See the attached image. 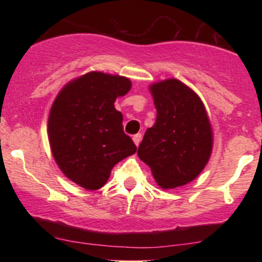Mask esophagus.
Segmentation results:
<instances>
[{"instance_id":"obj_1","label":"esophagus","mask_w":262,"mask_h":262,"mask_svg":"<svg viewBox=\"0 0 262 262\" xmlns=\"http://www.w3.org/2000/svg\"><path fill=\"white\" fill-rule=\"evenodd\" d=\"M133 141H134V144L135 145H139L140 144V141H141V134L140 133H138V134H135L134 137H133Z\"/></svg>"}]
</instances>
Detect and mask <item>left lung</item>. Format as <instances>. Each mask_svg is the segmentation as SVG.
<instances>
[{
    "label": "left lung",
    "instance_id": "left-lung-1",
    "mask_svg": "<svg viewBox=\"0 0 262 262\" xmlns=\"http://www.w3.org/2000/svg\"><path fill=\"white\" fill-rule=\"evenodd\" d=\"M156 108L155 124L144 134L138 156L164 189L193 181L208 162L212 127L203 102L180 80L149 87Z\"/></svg>",
    "mask_w": 262,
    "mask_h": 262
}]
</instances>
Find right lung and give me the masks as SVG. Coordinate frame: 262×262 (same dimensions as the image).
<instances>
[{
  "instance_id": "add662e5",
  "label": "right lung",
  "mask_w": 262,
  "mask_h": 262,
  "mask_svg": "<svg viewBox=\"0 0 262 262\" xmlns=\"http://www.w3.org/2000/svg\"><path fill=\"white\" fill-rule=\"evenodd\" d=\"M130 80L91 71L62 87L48 119V137L56 164L69 180L95 191L108 181L116 164L137 146L123 132V116L114 108L127 95Z\"/></svg>"
}]
</instances>
